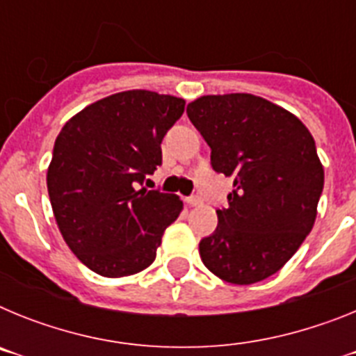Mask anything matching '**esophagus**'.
<instances>
[{"label": "esophagus", "instance_id": "obj_1", "mask_svg": "<svg viewBox=\"0 0 356 356\" xmlns=\"http://www.w3.org/2000/svg\"><path fill=\"white\" fill-rule=\"evenodd\" d=\"M185 201H187V205H191V207H200L201 203H203L200 196H191V197H187Z\"/></svg>", "mask_w": 356, "mask_h": 356}]
</instances>
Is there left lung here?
I'll use <instances>...</instances> for the list:
<instances>
[{"label": "left lung", "mask_w": 356, "mask_h": 356, "mask_svg": "<svg viewBox=\"0 0 356 356\" xmlns=\"http://www.w3.org/2000/svg\"><path fill=\"white\" fill-rule=\"evenodd\" d=\"M187 115L210 146L216 172L234 176L217 228L201 238V260L228 284L262 282L310 234L325 171L300 119L253 94L203 96Z\"/></svg>", "instance_id": "1"}]
</instances>
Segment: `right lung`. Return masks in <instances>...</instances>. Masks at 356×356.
<instances>
[{"label": "right lung", "instance_id": "1", "mask_svg": "<svg viewBox=\"0 0 356 356\" xmlns=\"http://www.w3.org/2000/svg\"><path fill=\"white\" fill-rule=\"evenodd\" d=\"M185 102L151 90L103 97L69 119L48 169V193L65 244L90 271L121 278L153 264L184 203L139 188L162 165V139Z\"/></svg>", "mask_w": 356, "mask_h": 356}]
</instances>
